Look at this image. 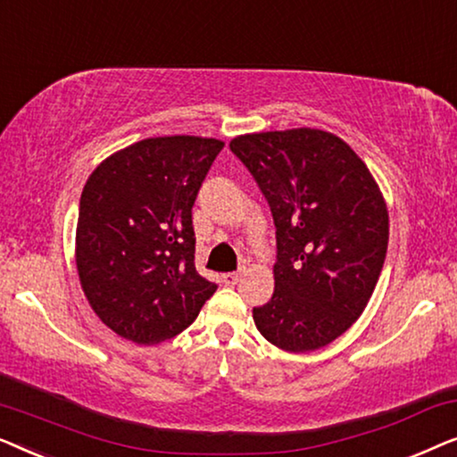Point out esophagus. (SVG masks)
Listing matches in <instances>:
<instances>
[{
	"label": "esophagus",
	"mask_w": 457,
	"mask_h": 457,
	"mask_svg": "<svg viewBox=\"0 0 457 457\" xmlns=\"http://www.w3.org/2000/svg\"><path fill=\"white\" fill-rule=\"evenodd\" d=\"M241 274H243L241 270H239V272H227V274H222V283L233 287V285H237V283H239V280H241Z\"/></svg>",
	"instance_id": "obj_1"
}]
</instances>
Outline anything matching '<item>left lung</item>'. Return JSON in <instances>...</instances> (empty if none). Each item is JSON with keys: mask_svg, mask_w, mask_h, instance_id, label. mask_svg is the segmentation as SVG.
Segmentation results:
<instances>
[{"mask_svg": "<svg viewBox=\"0 0 457 457\" xmlns=\"http://www.w3.org/2000/svg\"><path fill=\"white\" fill-rule=\"evenodd\" d=\"M230 152L253 174L277 227L274 293L253 308L266 341L320 349L361 316L383 270L389 212L345 141L320 129L239 135Z\"/></svg>", "mask_w": 457, "mask_h": 457, "instance_id": "1", "label": "left lung"}]
</instances>
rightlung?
I'll return each mask as SVG.
<instances>
[{
    "label": "right lung",
    "instance_id": "1",
    "mask_svg": "<svg viewBox=\"0 0 457 457\" xmlns=\"http://www.w3.org/2000/svg\"><path fill=\"white\" fill-rule=\"evenodd\" d=\"M222 147L210 137H152L114 152L87 179L77 270L93 312L122 339H172L218 289L195 270L191 208Z\"/></svg>",
    "mask_w": 457,
    "mask_h": 457
}]
</instances>
